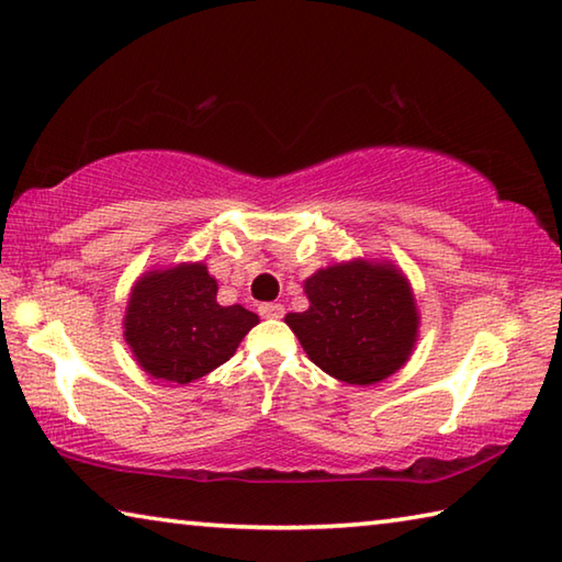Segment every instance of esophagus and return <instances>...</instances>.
<instances>
[{
	"label": "esophagus",
	"mask_w": 562,
	"mask_h": 562,
	"mask_svg": "<svg viewBox=\"0 0 562 562\" xmlns=\"http://www.w3.org/2000/svg\"><path fill=\"white\" fill-rule=\"evenodd\" d=\"M258 312H260L262 317H268V319H278V317L284 315V307H282L280 302H265V304H260Z\"/></svg>",
	"instance_id": "esophagus-1"
}]
</instances>
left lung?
Returning <instances> with one entry per match:
<instances>
[{
    "instance_id": "obj_1",
    "label": "left lung",
    "mask_w": 562,
    "mask_h": 562,
    "mask_svg": "<svg viewBox=\"0 0 562 562\" xmlns=\"http://www.w3.org/2000/svg\"><path fill=\"white\" fill-rule=\"evenodd\" d=\"M310 307L284 322L315 364L339 382L369 386L392 376L414 355L416 297L402 268L355 258L304 280Z\"/></svg>"
}]
</instances>
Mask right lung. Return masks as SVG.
Segmentation results:
<instances>
[{
    "mask_svg": "<svg viewBox=\"0 0 562 562\" xmlns=\"http://www.w3.org/2000/svg\"><path fill=\"white\" fill-rule=\"evenodd\" d=\"M258 322L243 304L217 302V280L205 262H178L133 282L123 339L146 374L190 384L225 364Z\"/></svg>",
    "mask_w": 562,
    "mask_h": 562,
    "instance_id": "1",
    "label": "right lung"
}]
</instances>
